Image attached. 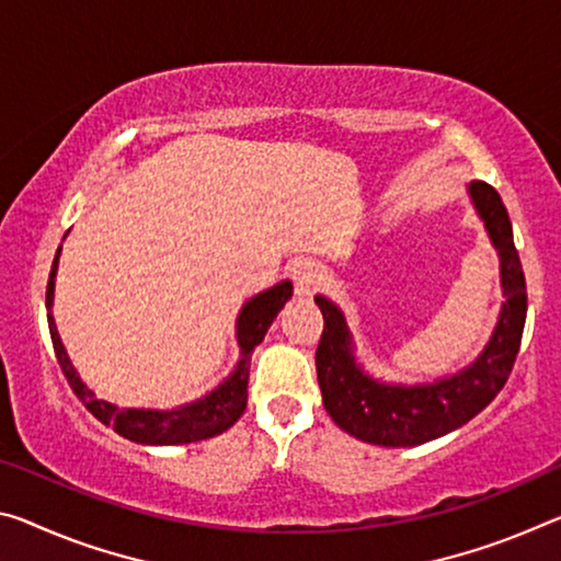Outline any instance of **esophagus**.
<instances>
[{
    "label": "esophagus",
    "instance_id": "34e87169",
    "mask_svg": "<svg viewBox=\"0 0 561 561\" xmlns=\"http://www.w3.org/2000/svg\"><path fill=\"white\" fill-rule=\"evenodd\" d=\"M324 282L322 266L312 260H305L295 266V289L301 299L314 297Z\"/></svg>",
    "mask_w": 561,
    "mask_h": 561
}]
</instances>
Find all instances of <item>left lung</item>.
Listing matches in <instances>:
<instances>
[{
	"mask_svg": "<svg viewBox=\"0 0 561 561\" xmlns=\"http://www.w3.org/2000/svg\"><path fill=\"white\" fill-rule=\"evenodd\" d=\"M469 197L500 254L504 305L484 352L457 375L432 385H387L354 359V344L342 309L314 297L324 317L317 346V379L324 409L352 437L379 447H416L459 430L502 392L519 354L527 319V284L512 239V221L500 192L486 182L469 184Z\"/></svg>",
	"mask_w": 561,
	"mask_h": 561,
	"instance_id": "left-lung-1",
	"label": "left lung"
}]
</instances>
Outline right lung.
Here are the masks:
<instances>
[{
	"instance_id": "add662e5",
	"label": "right lung",
	"mask_w": 561,
	"mask_h": 561,
	"mask_svg": "<svg viewBox=\"0 0 561 561\" xmlns=\"http://www.w3.org/2000/svg\"><path fill=\"white\" fill-rule=\"evenodd\" d=\"M61 249V247H59ZM59 252L51 262L49 282H47V322L51 344H55V354L61 371L75 389V394L82 399L84 407L92 412L102 424L112 426L114 432L122 434L137 444H190L202 442L217 434L227 432L247 409V385H249V364H252L254 346L264 340L266 329L279 314V309L287 305L291 297V282L284 279L274 284L272 289H264L260 295L252 297L242 307L237 317V342L242 350V359L237 362L232 375H229L217 389L204 394L197 402L182 404L176 409H119L104 399H96L92 389L79 379L77 369L67 357L65 344L59 340L55 317H51V305H55V277H57Z\"/></svg>"
}]
</instances>
